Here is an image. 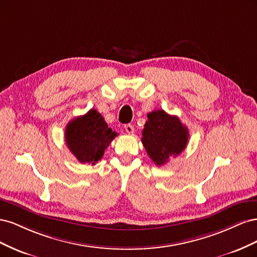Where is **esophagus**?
Returning a JSON list of instances; mask_svg holds the SVG:
<instances>
[{
    "label": "esophagus",
    "instance_id": "esophagus-1",
    "mask_svg": "<svg viewBox=\"0 0 257 257\" xmlns=\"http://www.w3.org/2000/svg\"><path fill=\"white\" fill-rule=\"evenodd\" d=\"M124 130H125V132L128 134L134 133V127H133V125H132V124H125V125H124Z\"/></svg>",
    "mask_w": 257,
    "mask_h": 257
}]
</instances>
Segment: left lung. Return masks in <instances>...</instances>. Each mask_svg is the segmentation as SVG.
<instances>
[{"label": "left lung", "instance_id": "1", "mask_svg": "<svg viewBox=\"0 0 257 257\" xmlns=\"http://www.w3.org/2000/svg\"><path fill=\"white\" fill-rule=\"evenodd\" d=\"M189 136L188 128L178 116L160 109L148 113L142 143L155 165L162 166L185 149Z\"/></svg>", "mask_w": 257, "mask_h": 257}]
</instances>
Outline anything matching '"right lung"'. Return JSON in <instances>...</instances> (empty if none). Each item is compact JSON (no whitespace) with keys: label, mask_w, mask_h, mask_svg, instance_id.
<instances>
[{"label":"right lung","mask_w":257,"mask_h":257,"mask_svg":"<svg viewBox=\"0 0 257 257\" xmlns=\"http://www.w3.org/2000/svg\"><path fill=\"white\" fill-rule=\"evenodd\" d=\"M64 135L68 149L77 160L82 164L95 165L116 133L108 127L99 112L91 109L68 122Z\"/></svg>","instance_id":"right-lung-1"}]
</instances>
